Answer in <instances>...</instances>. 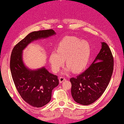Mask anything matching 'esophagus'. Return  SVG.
I'll use <instances>...</instances> for the list:
<instances>
[{
    "mask_svg": "<svg viewBox=\"0 0 124 124\" xmlns=\"http://www.w3.org/2000/svg\"><path fill=\"white\" fill-rule=\"evenodd\" d=\"M65 78H64V77H60L59 78V81H60V83H62L63 82H64V81H65Z\"/></svg>",
    "mask_w": 124,
    "mask_h": 124,
    "instance_id": "obj_1",
    "label": "esophagus"
}]
</instances>
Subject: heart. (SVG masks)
I'll return each instance as SVG.
<instances>
[{
  "instance_id": "obj_1",
  "label": "heart",
  "mask_w": 124,
  "mask_h": 124,
  "mask_svg": "<svg viewBox=\"0 0 124 124\" xmlns=\"http://www.w3.org/2000/svg\"><path fill=\"white\" fill-rule=\"evenodd\" d=\"M90 46L86 41L74 36H66L57 45L56 52L49 56V62L55 73L60 71L64 64L67 65L63 74L71 70L75 73L81 72L88 63L90 55Z\"/></svg>"
}]
</instances>
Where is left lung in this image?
<instances>
[{
    "label": "left lung",
    "instance_id": "obj_1",
    "mask_svg": "<svg viewBox=\"0 0 124 124\" xmlns=\"http://www.w3.org/2000/svg\"><path fill=\"white\" fill-rule=\"evenodd\" d=\"M113 66L110 48L105 42H101L100 52L90 66L76 77L70 79L74 100L83 105H90L97 100L108 86Z\"/></svg>",
    "mask_w": 124,
    "mask_h": 124
}]
</instances>
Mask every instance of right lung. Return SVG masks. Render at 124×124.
<instances>
[{"mask_svg":"<svg viewBox=\"0 0 124 124\" xmlns=\"http://www.w3.org/2000/svg\"><path fill=\"white\" fill-rule=\"evenodd\" d=\"M53 30L33 31L14 46L12 51L10 69L14 83L21 98L36 108H41L49 102L52 90L59 84L56 75L45 67L31 70L24 64L23 50L33 41L54 35Z\"/></svg>","mask_w":124,"mask_h":124,"instance_id":"right-lung-1","label":"right lung"}]
</instances>
